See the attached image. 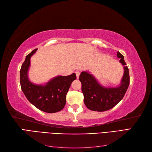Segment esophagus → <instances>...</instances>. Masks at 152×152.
<instances>
[{
	"label": "esophagus",
	"mask_w": 152,
	"mask_h": 152,
	"mask_svg": "<svg viewBox=\"0 0 152 152\" xmlns=\"http://www.w3.org/2000/svg\"><path fill=\"white\" fill-rule=\"evenodd\" d=\"M76 78L77 79L79 78V76H80V72H79V71H76Z\"/></svg>",
	"instance_id": "obj_1"
}]
</instances>
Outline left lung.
Listing matches in <instances>:
<instances>
[{
  "instance_id": "left-lung-1",
  "label": "left lung",
  "mask_w": 152,
  "mask_h": 152,
  "mask_svg": "<svg viewBox=\"0 0 152 152\" xmlns=\"http://www.w3.org/2000/svg\"><path fill=\"white\" fill-rule=\"evenodd\" d=\"M117 57L124 67V75L119 84L116 87L102 86L89 71H83L79 80L82 83V91L84 96V104L93 111L104 112L108 110L124 98L129 86V69L126 66L124 57L118 51Z\"/></svg>"
}]
</instances>
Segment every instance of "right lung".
Listing matches in <instances>:
<instances>
[{
    "label": "right lung",
    "instance_id": "add662e5",
    "mask_svg": "<svg viewBox=\"0 0 152 152\" xmlns=\"http://www.w3.org/2000/svg\"><path fill=\"white\" fill-rule=\"evenodd\" d=\"M35 49L28 54L20 70V84L22 91L32 104L47 113L61 111L66 104V95L71 83L76 79L75 73L69 76H57L46 83L36 84L28 78L31 57L36 53Z\"/></svg>",
    "mask_w": 152,
    "mask_h": 152
}]
</instances>
